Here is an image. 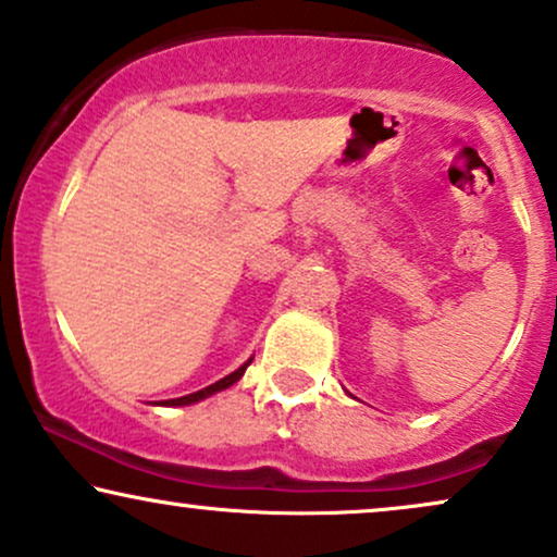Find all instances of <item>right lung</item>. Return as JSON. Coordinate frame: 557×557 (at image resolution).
I'll return each mask as SVG.
<instances>
[{
    "mask_svg": "<svg viewBox=\"0 0 557 557\" xmlns=\"http://www.w3.org/2000/svg\"><path fill=\"white\" fill-rule=\"evenodd\" d=\"M251 363V360H249ZM249 363H244L238 368V371H233L231 376H225V379H220V381H214V384H210L207 388H199V392H194V394H186V397H178V399H165L163 405H169V407H181V405H191V401H199V399H205V397H210V394H214V392H223V388H227V386H233L236 384V381L244 376V371L246 368H249Z\"/></svg>",
    "mask_w": 557,
    "mask_h": 557,
    "instance_id": "right-lung-1",
    "label": "right lung"
}]
</instances>
